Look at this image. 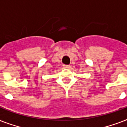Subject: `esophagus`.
<instances>
[{"label":"esophagus","instance_id":"obj_1","mask_svg":"<svg viewBox=\"0 0 127 127\" xmlns=\"http://www.w3.org/2000/svg\"><path fill=\"white\" fill-rule=\"evenodd\" d=\"M63 68L65 69H69L70 68V65H63Z\"/></svg>","mask_w":127,"mask_h":127}]
</instances>
